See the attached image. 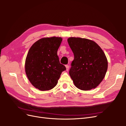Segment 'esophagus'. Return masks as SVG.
I'll return each mask as SVG.
<instances>
[{
    "mask_svg": "<svg viewBox=\"0 0 126 126\" xmlns=\"http://www.w3.org/2000/svg\"><path fill=\"white\" fill-rule=\"evenodd\" d=\"M65 66H66V70L68 71V69H69V66L68 65H66Z\"/></svg>",
    "mask_w": 126,
    "mask_h": 126,
    "instance_id": "obj_1",
    "label": "esophagus"
}]
</instances>
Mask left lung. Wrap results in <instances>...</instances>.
<instances>
[{
	"mask_svg": "<svg viewBox=\"0 0 126 126\" xmlns=\"http://www.w3.org/2000/svg\"><path fill=\"white\" fill-rule=\"evenodd\" d=\"M67 41L74 55L69 73L75 85L82 90L96 88L108 68L104 51L97 43L87 39L70 37Z\"/></svg>",
	"mask_w": 126,
	"mask_h": 126,
	"instance_id": "left-lung-1",
	"label": "left lung"
}]
</instances>
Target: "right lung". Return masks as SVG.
<instances>
[{"label":"right lung","instance_id":"obj_1","mask_svg":"<svg viewBox=\"0 0 126 126\" xmlns=\"http://www.w3.org/2000/svg\"><path fill=\"white\" fill-rule=\"evenodd\" d=\"M62 41L60 37L43 38L33 44L29 50L25 63V72L31 84L40 90L55 87L62 72L66 70L57 55Z\"/></svg>","mask_w":126,"mask_h":126}]
</instances>
